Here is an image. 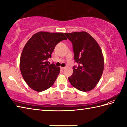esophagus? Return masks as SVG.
Masks as SVG:
<instances>
[{"mask_svg":"<svg viewBox=\"0 0 127 127\" xmlns=\"http://www.w3.org/2000/svg\"><path fill=\"white\" fill-rule=\"evenodd\" d=\"M61 69L62 70H64V69H65V67H61Z\"/></svg>","mask_w":127,"mask_h":127,"instance_id":"obj_1","label":"esophagus"}]
</instances>
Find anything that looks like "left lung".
<instances>
[{"mask_svg": "<svg viewBox=\"0 0 127 127\" xmlns=\"http://www.w3.org/2000/svg\"><path fill=\"white\" fill-rule=\"evenodd\" d=\"M71 42L75 62L78 67H73L72 75L68 78L76 89L84 92L96 87L104 69V58L102 50L95 39L87 32L65 33Z\"/></svg>", "mask_w": 127, "mask_h": 127, "instance_id": "1", "label": "left lung"}]
</instances>
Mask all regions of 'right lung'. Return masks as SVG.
Segmentation results:
<instances>
[{
	"instance_id": "1",
	"label": "right lung",
	"mask_w": 127,
	"mask_h": 127,
	"mask_svg": "<svg viewBox=\"0 0 127 127\" xmlns=\"http://www.w3.org/2000/svg\"><path fill=\"white\" fill-rule=\"evenodd\" d=\"M67 38L62 32L40 31L34 34L23 48L20 70L24 81L32 89L41 92L54 84L60 73V67L50 64L48 60L56 45Z\"/></svg>"
}]
</instances>
